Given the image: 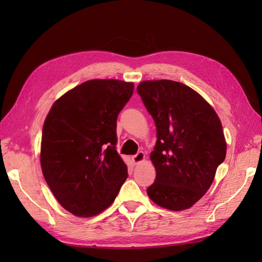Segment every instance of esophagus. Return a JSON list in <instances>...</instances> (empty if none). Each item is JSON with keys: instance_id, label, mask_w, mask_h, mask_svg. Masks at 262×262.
Here are the masks:
<instances>
[{"instance_id": "esophagus-1", "label": "esophagus", "mask_w": 262, "mask_h": 262, "mask_svg": "<svg viewBox=\"0 0 262 262\" xmlns=\"http://www.w3.org/2000/svg\"><path fill=\"white\" fill-rule=\"evenodd\" d=\"M144 158H145L144 153L142 152V150H140V152H138L136 155H134V156L132 157V161H133L134 165H137V164L141 163L142 161H144Z\"/></svg>"}]
</instances>
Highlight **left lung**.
<instances>
[{"mask_svg": "<svg viewBox=\"0 0 262 262\" xmlns=\"http://www.w3.org/2000/svg\"><path fill=\"white\" fill-rule=\"evenodd\" d=\"M137 91L156 125L157 141L149 156L156 178L147 194L170 211L191 208L225 160L220 118L201 95L179 82L144 81Z\"/></svg>", "mask_w": 262, "mask_h": 262, "instance_id": "left-lung-1", "label": "left lung"}]
</instances>
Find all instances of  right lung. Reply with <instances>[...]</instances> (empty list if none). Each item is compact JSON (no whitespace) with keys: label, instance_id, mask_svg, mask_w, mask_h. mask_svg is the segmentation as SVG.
<instances>
[{"label":"right lung","instance_id":"add662e5","mask_svg":"<svg viewBox=\"0 0 262 262\" xmlns=\"http://www.w3.org/2000/svg\"><path fill=\"white\" fill-rule=\"evenodd\" d=\"M134 84L91 80L61 96L47 116L41 139L43 177L55 199L76 216L97 215L128 177L116 149L117 118Z\"/></svg>","mask_w":262,"mask_h":262}]
</instances>
